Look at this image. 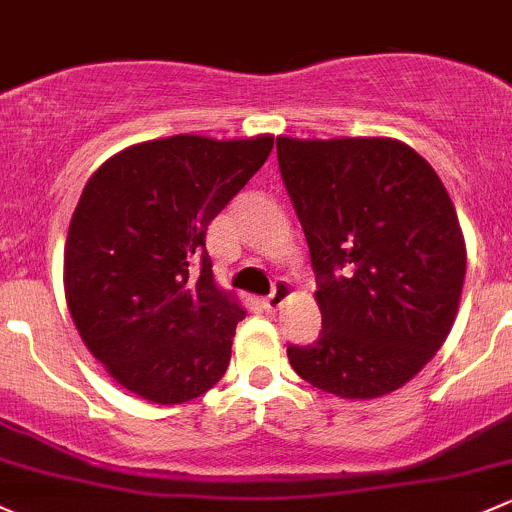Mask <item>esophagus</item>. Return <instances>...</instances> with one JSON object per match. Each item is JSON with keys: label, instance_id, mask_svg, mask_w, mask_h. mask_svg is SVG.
I'll return each mask as SVG.
<instances>
[{"label": "esophagus", "instance_id": "34e87169", "mask_svg": "<svg viewBox=\"0 0 512 512\" xmlns=\"http://www.w3.org/2000/svg\"><path fill=\"white\" fill-rule=\"evenodd\" d=\"M291 293H293L291 283H288V281H278L276 286H273V293L266 295V298H261V305H263V308L271 310V313H273V310H278L283 303H286V298H288V295H291Z\"/></svg>", "mask_w": 512, "mask_h": 512}]
</instances>
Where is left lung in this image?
Instances as JSON below:
<instances>
[{
  "mask_svg": "<svg viewBox=\"0 0 512 512\" xmlns=\"http://www.w3.org/2000/svg\"><path fill=\"white\" fill-rule=\"evenodd\" d=\"M323 315L291 367L323 392L374 399L444 345L466 278L456 209L434 167L392 138H278Z\"/></svg>",
  "mask_w": 512,
  "mask_h": 512,
  "instance_id": "obj_1",
  "label": "left lung"
}]
</instances>
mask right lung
<instances>
[{"label":"right lung","instance_id":"right-lung-1","mask_svg":"<svg viewBox=\"0 0 512 512\" xmlns=\"http://www.w3.org/2000/svg\"><path fill=\"white\" fill-rule=\"evenodd\" d=\"M271 147V135H172L118 152L83 187L63 251L68 310L110 377L147 402L202 397L229 367L246 310L214 283L207 226Z\"/></svg>","mask_w":512,"mask_h":512}]
</instances>
